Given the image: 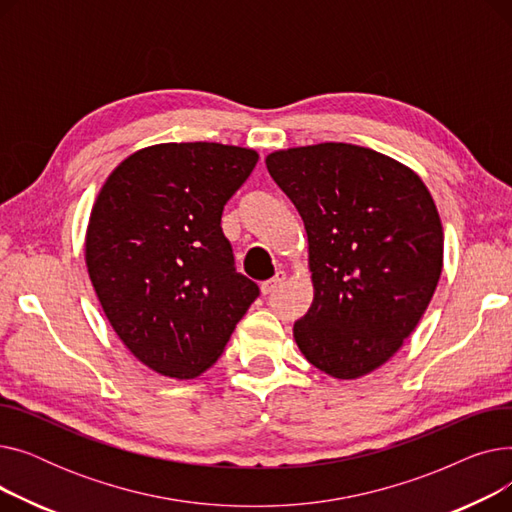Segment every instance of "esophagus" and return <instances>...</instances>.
I'll return each mask as SVG.
<instances>
[{
  "label": "esophagus",
  "instance_id": "obj_1",
  "mask_svg": "<svg viewBox=\"0 0 512 512\" xmlns=\"http://www.w3.org/2000/svg\"><path fill=\"white\" fill-rule=\"evenodd\" d=\"M284 280H286V274L284 272H276V276L272 280H267V282L261 284V292L263 294H272L276 288H280L284 284Z\"/></svg>",
  "mask_w": 512,
  "mask_h": 512
}]
</instances>
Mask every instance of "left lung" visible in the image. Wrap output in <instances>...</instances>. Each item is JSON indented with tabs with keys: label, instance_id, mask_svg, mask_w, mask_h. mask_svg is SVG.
Segmentation results:
<instances>
[{
	"label": "left lung",
	"instance_id": "8db88e82",
	"mask_svg": "<svg viewBox=\"0 0 512 512\" xmlns=\"http://www.w3.org/2000/svg\"><path fill=\"white\" fill-rule=\"evenodd\" d=\"M265 166L307 230L313 303L294 340L319 371L357 380L398 351L434 297L436 203L411 168L359 145L280 149Z\"/></svg>",
	"mask_w": 512,
	"mask_h": 512
}]
</instances>
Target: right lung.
Returning <instances> with one entry per match:
<instances>
[{
	"label": "right lung",
	"instance_id": "1",
	"mask_svg": "<svg viewBox=\"0 0 512 512\" xmlns=\"http://www.w3.org/2000/svg\"><path fill=\"white\" fill-rule=\"evenodd\" d=\"M257 159L222 143L151 145L128 155L95 199L89 278L118 338L159 375L191 380L209 369L259 297L220 226Z\"/></svg>",
	"mask_w": 512,
	"mask_h": 512
}]
</instances>
